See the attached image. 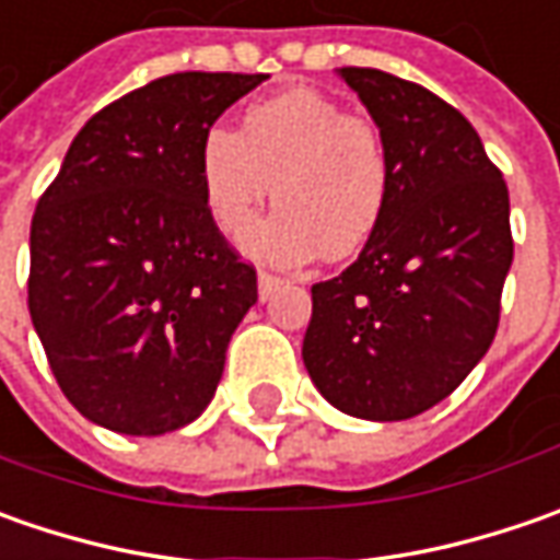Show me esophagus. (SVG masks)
<instances>
[{
    "label": "esophagus",
    "instance_id": "obj_1",
    "mask_svg": "<svg viewBox=\"0 0 560 560\" xmlns=\"http://www.w3.org/2000/svg\"><path fill=\"white\" fill-rule=\"evenodd\" d=\"M280 283H283L280 277H273V273H268V270H261V273H258V295H261V302H265V299H268L270 292L277 290Z\"/></svg>",
    "mask_w": 560,
    "mask_h": 560
}]
</instances>
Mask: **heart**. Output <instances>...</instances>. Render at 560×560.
<instances>
[{"label":"heart","mask_w":560,"mask_h":560,"mask_svg":"<svg viewBox=\"0 0 560 560\" xmlns=\"http://www.w3.org/2000/svg\"><path fill=\"white\" fill-rule=\"evenodd\" d=\"M277 214L255 248L280 265L324 252L346 261L371 243L389 199V159L374 120L317 90L248 105L240 130L211 127L199 145V186L211 221L243 240L270 196Z\"/></svg>","instance_id":"1"}]
</instances>
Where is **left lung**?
<instances>
[{
  "instance_id": "1",
  "label": "left lung",
  "mask_w": 560,
  "mask_h": 560,
  "mask_svg": "<svg viewBox=\"0 0 560 560\" xmlns=\"http://www.w3.org/2000/svg\"><path fill=\"white\" fill-rule=\"evenodd\" d=\"M389 159L383 221L355 261L312 287L302 361L361 420H408L489 352L514 258L502 171L458 108L376 68H339Z\"/></svg>"
}]
</instances>
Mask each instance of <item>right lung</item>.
<instances>
[{
    "label": "right lung",
    "instance_id": "right-lung-1",
    "mask_svg": "<svg viewBox=\"0 0 560 560\" xmlns=\"http://www.w3.org/2000/svg\"><path fill=\"white\" fill-rule=\"evenodd\" d=\"M265 74L159 77L77 133L31 224V305L61 393L86 420L162 436L202 415L258 299L199 186V145Z\"/></svg>",
    "mask_w": 560,
    "mask_h": 560
}]
</instances>
